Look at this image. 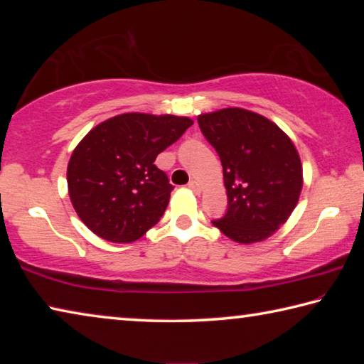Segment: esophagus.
Segmentation results:
<instances>
[{"mask_svg":"<svg viewBox=\"0 0 364 364\" xmlns=\"http://www.w3.org/2000/svg\"><path fill=\"white\" fill-rule=\"evenodd\" d=\"M188 187L192 188L195 193H200V192H201V187H200V183H198L197 181H190V182H188Z\"/></svg>","mask_w":364,"mask_h":364,"instance_id":"1","label":"esophagus"}]
</instances>
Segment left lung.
<instances>
[{
	"label": "left lung",
	"mask_w": 364,
	"mask_h": 364,
	"mask_svg": "<svg viewBox=\"0 0 364 364\" xmlns=\"http://www.w3.org/2000/svg\"><path fill=\"white\" fill-rule=\"evenodd\" d=\"M223 164L228 211L211 221L229 239L254 244L284 225L303 188V166L289 136L255 112L229 107L198 115Z\"/></svg>",
	"instance_id": "left-lung-1"
}]
</instances>
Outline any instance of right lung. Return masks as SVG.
Returning <instances> with one entry per match:
<instances>
[{
	"label": "right lung",
	"mask_w": 364,
	"mask_h": 364,
	"mask_svg": "<svg viewBox=\"0 0 364 364\" xmlns=\"http://www.w3.org/2000/svg\"><path fill=\"white\" fill-rule=\"evenodd\" d=\"M188 117L130 112L94 127L73 151L66 181L81 221L109 242L130 244L164 215L172 187L156 156L176 143Z\"/></svg>",
	"instance_id": "add662e5"
}]
</instances>
